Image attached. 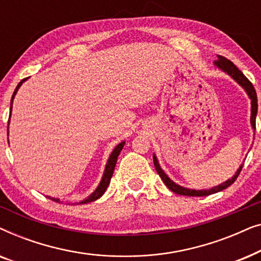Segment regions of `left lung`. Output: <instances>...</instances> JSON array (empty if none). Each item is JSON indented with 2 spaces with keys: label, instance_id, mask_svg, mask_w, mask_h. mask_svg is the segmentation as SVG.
I'll return each mask as SVG.
<instances>
[{
  "label": "left lung",
  "instance_id": "8db88e82",
  "mask_svg": "<svg viewBox=\"0 0 261 261\" xmlns=\"http://www.w3.org/2000/svg\"><path fill=\"white\" fill-rule=\"evenodd\" d=\"M214 65H215L219 70L223 71L224 73H227L228 76H230L231 78H233V80L237 82V83L246 91V94H247L249 99H251V124H252L253 130H255V117H256V113H258V98H256V92H255L254 87H253V84L247 80V78L245 77V74L242 73L241 71L230 62V60L226 59L222 56H217V60L214 63ZM153 163H154L156 172H158L160 178H162L164 183H165L166 187L169 188L171 191L174 192V194H178V195L196 196V197H197V196L198 197H201V196H208L212 194H216V192L222 191V190H224V189H227L229 185L234 183L235 179H237L238 176L241 172L242 166H244V164H241L240 167H239L234 176L231 177L230 179H227L226 181H223V183H221L220 185H216V187L208 189V190H195V189H188V188L181 187V185H179V184L174 183V181L171 179V178L167 176L165 172H164V170L162 169V167H160V164L158 162V159H156L155 154H153Z\"/></svg>",
  "mask_w": 261,
  "mask_h": 261
}]
</instances>
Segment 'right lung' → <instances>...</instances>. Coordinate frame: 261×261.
<instances>
[{"mask_svg": "<svg viewBox=\"0 0 261 261\" xmlns=\"http://www.w3.org/2000/svg\"><path fill=\"white\" fill-rule=\"evenodd\" d=\"M26 81H27V78H24V80H22L19 84H17L15 91H14V94L12 96V101H10V116H12V108H13L14 97H15L17 90H19L20 87H21V85H22L23 82H26ZM10 116H9V121H8V127H9V122H10ZM8 134H9V128H8ZM8 142H9V140H8ZM124 144H126V141H121L120 144L116 145V147L113 149V152L110 153V155H109V158H108V162H107V164H106L105 171H103L102 179H101V181H99V184L97 185V188H96L95 190H94V192L89 195L87 198H84L83 201H81L80 204H85V203L94 202V201H96V199H98L99 197H101L103 194H105L106 190H107V188H108V185L110 183V179H112V176H113V173H114V169H115V165H116V162H117V156H119L120 152L122 151ZM47 197L51 198L52 201H55V202H60L59 198H53V197H49V196H47Z\"/></svg>", "mask_w": 261, "mask_h": 261, "instance_id": "obj_1", "label": "right lung"}]
</instances>
